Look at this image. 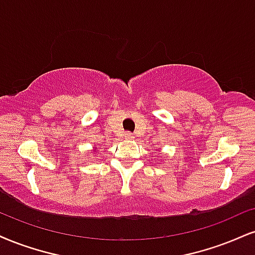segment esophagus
I'll return each instance as SVG.
<instances>
[{
    "instance_id": "obj_1",
    "label": "esophagus",
    "mask_w": 255,
    "mask_h": 255,
    "mask_svg": "<svg viewBox=\"0 0 255 255\" xmlns=\"http://www.w3.org/2000/svg\"><path fill=\"white\" fill-rule=\"evenodd\" d=\"M125 137H126V139H128V140H131L134 136H133V134L129 133V131H127V133L125 134Z\"/></svg>"
}]
</instances>
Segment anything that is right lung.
Wrapping results in <instances>:
<instances>
[{
    "label": "right lung",
    "instance_id": "1",
    "mask_svg": "<svg viewBox=\"0 0 255 255\" xmlns=\"http://www.w3.org/2000/svg\"><path fill=\"white\" fill-rule=\"evenodd\" d=\"M94 152H97V148H96V147H95V148H94Z\"/></svg>",
    "mask_w": 255,
    "mask_h": 255
}]
</instances>
